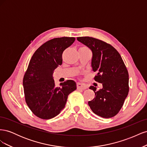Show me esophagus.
Returning a JSON list of instances; mask_svg holds the SVG:
<instances>
[{"mask_svg":"<svg viewBox=\"0 0 147 147\" xmlns=\"http://www.w3.org/2000/svg\"><path fill=\"white\" fill-rule=\"evenodd\" d=\"M77 86L78 89H82V90H85V89L87 88V87L85 85H84V84H83L80 83H77Z\"/></svg>","mask_w":147,"mask_h":147,"instance_id":"34e87169","label":"esophagus"}]
</instances>
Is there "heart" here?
<instances>
[{"label":"heart","mask_w":147,"mask_h":147,"mask_svg":"<svg viewBox=\"0 0 147 147\" xmlns=\"http://www.w3.org/2000/svg\"><path fill=\"white\" fill-rule=\"evenodd\" d=\"M80 48H81V49H82V48H83V49H84V48H87L86 47H84V46H83V47H81ZM80 48H79V49H80Z\"/></svg>","instance_id":"heart-1"}]
</instances>
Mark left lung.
I'll use <instances>...</instances> for the list:
<instances>
[{
  "label": "left lung",
  "mask_w": 147,
  "mask_h": 147,
  "mask_svg": "<svg viewBox=\"0 0 147 147\" xmlns=\"http://www.w3.org/2000/svg\"><path fill=\"white\" fill-rule=\"evenodd\" d=\"M77 39L91 50V66L96 72L94 80L103 86L98 91L94 86L90 87L95 97L88 101V105L98 116L112 118L121 110L129 90L126 67L119 53L109 43L90 37Z\"/></svg>",
  "instance_id": "left-lung-1"
}]
</instances>
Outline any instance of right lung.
Returning a JSON list of instances; mask_svg holds the SVG:
<instances>
[{"mask_svg":"<svg viewBox=\"0 0 147 147\" xmlns=\"http://www.w3.org/2000/svg\"><path fill=\"white\" fill-rule=\"evenodd\" d=\"M75 40V37L50 40L40 47L31 57L23 77L25 100L37 117L49 119L64 109L68 96L77 89L74 81L68 80L55 85L53 72L63 63V51Z\"/></svg>","mask_w":147,"mask_h":147,"instance_id":"right-lung-1","label":"right lung"}]
</instances>
